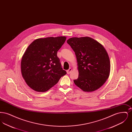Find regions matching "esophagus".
<instances>
[{
    "label": "esophagus",
    "mask_w": 132,
    "mask_h": 132,
    "mask_svg": "<svg viewBox=\"0 0 132 132\" xmlns=\"http://www.w3.org/2000/svg\"><path fill=\"white\" fill-rule=\"evenodd\" d=\"M72 69L71 68H70L67 71V73L68 74H69L70 73H71V72L72 71Z\"/></svg>",
    "instance_id": "1"
}]
</instances>
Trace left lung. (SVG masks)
I'll use <instances>...</instances> for the list:
<instances>
[{
	"mask_svg": "<svg viewBox=\"0 0 132 132\" xmlns=\"http://www.w3.org/2000/svg\"><path fill=\"white\" fill-rule=\"evenodd\" d=\"M75 53L79 77L74 80L84 92H93L106 82L110 71V62L106 50L92 38H72L67 41Z\"/></svg>",
	"mask_w": 132,
	"mask_h": 132,
	"instance_id": "8db88e82",
	"label": "left lung"
}]
</instances>
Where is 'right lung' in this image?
Wrapping results in <instances>:
<instances>
[{
  "instance_id": "1",
  "label": "right lung",
  "mask_w": 132,
  "mask_h": 132,
  "mask_svg": "<svg viewBox=\"0 0 132 132\" xmlns=\"http://www.w3.org/2000/svg\"><path fill=\"white\" fill-rule=\"evenodd\" d=\"M66 39L65 37L38 38L26 50L21 62V73L34 90L47 91L66 74L57 56Z\"/></svg>"
}]
</instances>
